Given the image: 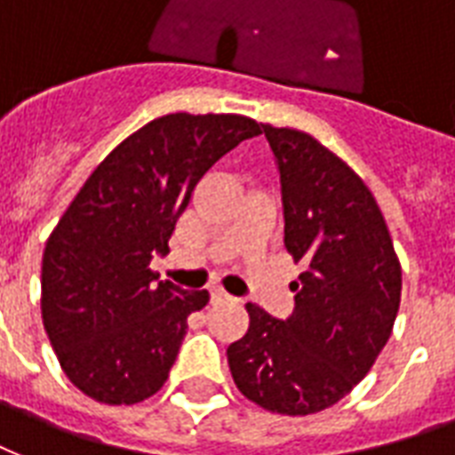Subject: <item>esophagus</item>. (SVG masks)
I'll return each mask as SVG.
<instances>
[{"instance_id":"obj_1","label":"esophagus","mask_w":455,"mask_h":455,"mask_svg":"<svg viewBox=\"0 0 455 455\" xmlns=\"http://www.w3.org/2000/svg\"><path fill=\"white\" fill-rule=\"evenodd\" d=\"M211 297H213V302H223V299H230V295H228V292H225L220 285L211 288Z\"/></svg>"}]
</instances>
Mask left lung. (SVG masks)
I'll return each mask as SVG.
<instances>
[{
    "label": "left lung",
    "instance_id": "8db88e82",
    "mask_svg": "<svg viewBox=\"0 0 455 455\" xmlns=\"http://www.w3.org/2000/svg\"><path fill=\"white\" fill-rule=\"evenodd\" d=\"M280 175L285 249L305 264L295 309L249 302V331L228 347L242 394L280 415L331 408L384 350L401 305V264L367 184L305 132L261 124Z\"/></svg>",
    "mask_w": 455,
    "mask_h": 455
}]
</instances>
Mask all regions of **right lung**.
<instances>
[{"mask_svg":"<svg viewBox=\"0 0 455 455\" xmlns=\"http://www.w3.org/2000/svg\"><path fill=\"white\" fill-rule=\"evenodd\" d=\"M261 134L242 115H165L119 143L71 201L43 256V323L78 391L108 405L158 394L206 290L150 271L208 170Z\"/></svg>","mask_w":455,"mask_h":455,"instance_id":"right-lung-1","label":"right lung"}]
</instances>
